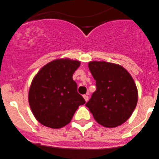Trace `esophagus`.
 I'll use <instances>...</instances> for the list:
<instances>
[{
    "mask_svg": "<svg viewBox=\"0 0 159 159\" xmlns=\"http://www.w3.org/2000/svg\"><path fill=\"white\" fill-rule=\"evenodd\" d=\"M84 100L87 102L89 100V96H87V95H84Z\"/></svg>",
    "mask_w": 159,
    "mask_h": 159,
    "instance_id": "34e87169",
    "label": "esophagus"
}]
</instances>
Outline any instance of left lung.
I'll return each instance as SVG.
<instances>
[{
  "label": "left lung",
  "instance_id": "left-lung-1",
  "mask_svg": "<svg viewBox=\"0 0 159 159\" xmlns=\"http://www.w3.org/2000/svg\"><path fill=\"white\" fill-rule=\"evenodd\" d=\"M89 67L96 90L86 107L98 124L115 128L129 118L138 104L136 84L129 71L116 63L91 61Z\"/></svg>",
  "mask_w": 159,
  "mask_h": 159
}]
</instances>
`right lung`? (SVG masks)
<instances>
[{"label": "right lung", "instance_id": "right-lung-1", "mask_svg": "<svg viewBox=\"0 0 159 159\" xmlns=\"http://www.w3.org/2000/svg\"><path fill=\"white\" fill-rule=\"evenodd\" d=\"M80 61L57 59L43 66L30 87L28 100L36 120L44 126L60 129L69 124L84 99L77 93L74 72Z\"/></svg>", "mask_w": 159, "mask_h": 159}]
</instances>
